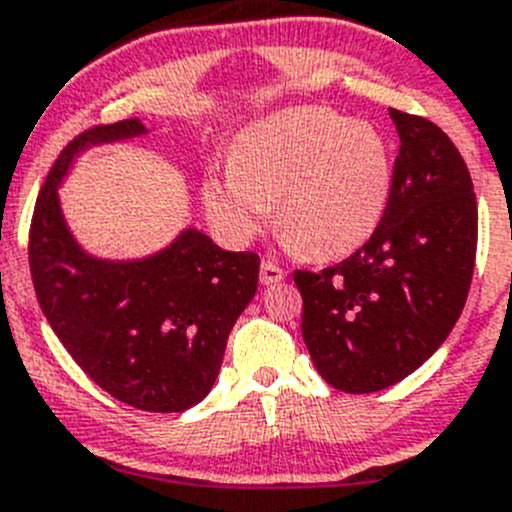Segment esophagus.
Instances as JSON below:
<instances>
[{
    "label": "esophagus",
    "instance_id": "1",
    "mask_svg": "<svg viewBox=\"0 0 512 512\" xmlns=\"http://www.w3.org/2000/svg\"><path fill=\"white\" fill-rule=\"evenodd\" d=\"M258 278H261L263 286H271V283H278L286 278L281 266H276L273 261H261V271H258Z\"/></svg>",
    "mask_w": 512,
    "mask_h": 512
}]
</instances>
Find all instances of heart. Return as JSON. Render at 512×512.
Returning a JSON list of instances; mask_svg holds the SVG:
<instances>
[{"mask_svg": "<svg viewBox=\"0 0 512 512\" xmlns=\"http://www.w3.org/2000/svg\"><path fill=\"white\" fill-rule=\"evenodd\" d=\"M393 161L381 131L326 106L281 111L239 136L229 176L204 181V209L231 244H246L273 209L293 254L341 258L371 239L386 214Z\"/></svg>", "mask_w": 512, "mask_h": 512, "instance_id": "obj_1", "label": "heart"}]
</instances>
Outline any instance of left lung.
<instances>
[{
	"mask_svg": "<svg viewBox=\"0 0 512 512\" xmlns=\"http://www.w3.org/2000/svg\"><path fill=\"white\" fill-rule=\"evenodd\" d=\"M401 146L371 239L323 271H296L301 333L326 383L373 393L411 376L458 321L473 281L478 204L440 126L391 109Z\"/></svg>",
	"mask_w": 512,
	"mask_h": 512,
	"instance_id": "obj_1",
	"label": "left lung"
}]
</instances>
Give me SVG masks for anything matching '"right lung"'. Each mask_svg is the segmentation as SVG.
<instances>
[{
	"instance_id": "1",
	"label": "right lung",
	"mask_w": 512,
	"mask_h": 512,
	"mask_svg": "<svg viewBox=\"0 0 512 512\" xmlns=\"http://www.w3.org/2000/svg\"><path fill=\"white\" fill-rule=\"evenodd\" d=\"M144 131L139 119H124L64 146L34 206L29 271L49 326L96 386L139 411L181 413L214 386L226 338L258 288L261 258L219 249L196 229L141 261H101L79 249L59 209V181L89 144Z\"/></svg>"
}]
</instances>
